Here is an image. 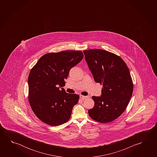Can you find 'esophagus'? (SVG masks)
Instances as JSON below:
<instances>
[{"label":"esophagus","instance_id":"esophagus-1","mask_svg":"<svg viewBox=\"0 0 157 157\" xmlns=\"http://www.w3.org/2000/svg\"><path fill=\"white\" fill-rule=\"evenodd\" d=\"M88 98V96H83L82 95H80V98L82 100H85L86 98Z\"/></svg>","mask_w":157,"mask_h":157}]
</instances>
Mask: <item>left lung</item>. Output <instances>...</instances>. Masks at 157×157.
<instances>
[{
	"label": "left lung",
	"instance_id": "8db88e82",
	"mask_svg": "<svg viewBox=\"0 0 157 157\" xmlns=\"http://www.w3.org/2000/svg\"><path fill=\"white\" fill-rule=\"evenodd\" d=\"M85 60L94 80L103 85L101 96H93L95 105L88 111L94 121L107 123L125 110L134 89L128 67L116 54L102 49L84 50Z\"/></svg>",
	"mask_w": 157,
	"mask_h": 157
}]
</instances>
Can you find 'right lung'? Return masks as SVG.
Returning a JSON list of instances; mask_svg holds the SVG:
<instances>
[{
	"label": "right lung",
	"mask_w": 157,
	"mask_h": 157,
	"mask_svg": "<svg viewBox=\"0 0 157 157\" xmlns=\"http://www.w3.org/2000/svg\"><path fill=\"white\" fill-rule=\"evenodd\" d=\"M83 57L81 51L50 52L42 56L31 69L28 79L29 103L44 123L58 126L70 119L79 96L68 94L59 87L64 86L70 70Z\"/></svg>",
	"instance_id": "right-lung-1"
}]
</instances>
